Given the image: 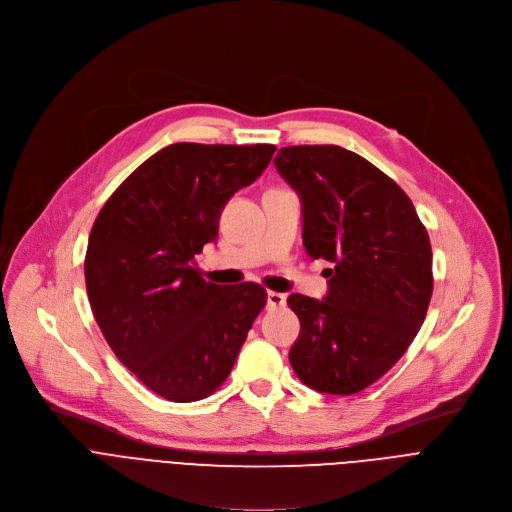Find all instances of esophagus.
Masks as SVG:
<instances>
[{
    "mask_svg": "<svg viewBox=\"0 0 512 512\" xmlns=\"http://www.w3.org/2000/svg\"><path fill=\"white\" fill-rule=\"evenodd\" d=\"M266 303H268V309H277V307H283L287 303V297L283 293H277V291H268Z\"/></svg>",
    "mask_w": 512,
    "mask_h": 512,
    "instance_id": "34e87169",
    "label": "esophagus"
}]
</instances>
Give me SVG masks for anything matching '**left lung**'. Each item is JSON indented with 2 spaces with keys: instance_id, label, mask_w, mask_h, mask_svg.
Returning <instances> with one entry per match:
<instances>
[{
  "instance_id": "obj_1",
  "label": "left lung",
  "mask_w": 512,
  "mask_h": 512,
  "mask_svg": "<svg viewBox=\"0 0 512 512\" xmlns=\"http://www.w3.org/2000/svg\"><path fill=\"white\" fill-rule=\"evenodd\" d=\"M274 166L301 199L307 256L332 264L324 299H287L301 324L289 361L307 387L350 396L396 365L424 322L428 233L408 194L344 147H283Z\"/></svg>"
}]
</instances>
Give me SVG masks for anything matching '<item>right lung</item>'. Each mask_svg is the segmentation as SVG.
<instances>
[{"label":"right lung","mask_w":512,"mask_h":512,"mask_svg":"<svg viewBox=\"0 0 512 512\" xmlns=\"http://www.w3.org/2000/svg\"><path fill=\"white\" fill-rule=\"evenodd\" d=\"M274 145L174 143L112 192L84 262L94 318L119 361L170 402L203 400L227 379L266 291L215 285L194 256L215 242L231 196Z\"/></svg>","instance_id":"add662e5"}]
</instances>
